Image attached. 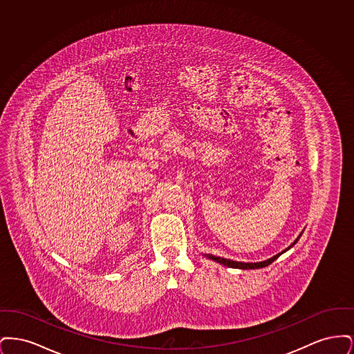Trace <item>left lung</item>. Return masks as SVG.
Returning a JSON list of instances; mask_svg holds the SVG:
<instances>
[{"mask_svg": "<svg viewBox=\"0 0 354 354\" xmlns=\"http://www.w3.org/2000/svg\"><path fill=\"white\" fill-rule=\"evenodd\" d=\"M303 234V232H301ZM301 236V235H300ZM300 236L290 244V247H288L286 250H284L283 252L277 253V254H274L273 257H270L268 260H264V261H259V263H243V261H234V260H230V259H224V257H219V256H214V254H204L205 257H208V259H211V260H214V261H218L220 264H223V266H225V267H228V268H239V270H257V268H264V267H268L270 264H272L281 253L286 252L288 251L289 248H292L296 243H297V240L300 239Z\"/></svg>", "mask_w": 354, "mask_h": 354, "instance_id": "1", "label": "left lung"}]
</instances>
